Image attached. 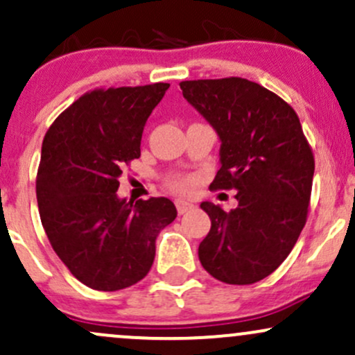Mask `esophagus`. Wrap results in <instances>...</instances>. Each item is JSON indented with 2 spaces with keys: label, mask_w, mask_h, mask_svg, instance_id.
I'll return each mask as SVG.
<instances>
[{
  "label": "esophagus",
  "mask_w": 355,
  "mask_h": 355,
  "mask_svg": "<svg viewBox=\"0 0 355 355\" xmlns=\"http://www.w3.org/2000/svg\"><path fill=\"white\" fill-rule=\"evenodd\" d=\"M175 207H177L178 215H183V214H187V211L193 210L195 205L189 200H177V202H175Z\"/></svg>",
  "instance_id": "esophagus-1"
}]
</instances>
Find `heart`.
<instances>
[{"mask_svg": "<svg viewBox=\"0 0 355 355\" xmlns=\"http://www.w3.org/2000/svg\"><path fill=\"white\" fill-rule=\"evenodd\" d=\"M168 187L175 191H187L193 187V178L189 175H173L168 178Z\"/></svg>", "mask_w": 355, "mask_h": 355, "instance_id": "heart-1", "label": "heart"}]
</instances>
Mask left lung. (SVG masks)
<instances>
[{"mask_svg":"<svg viewBox=\"0 0 355 355\" xmlns=\"http://www.w3.org/2000/svg\"><path fill=\"white\" fill-rule=\"evenodd\" d=\"M180 88L222 141L210 189L237 190L239 202L230 211L202 203L211 227L198 259L220 282L255 284L287 259L307 222L312 148L295 110L262 85L230 76Z\"/></svg>","mask_w":355,"mask_h":355,"instance_id":"obj_1","label":"left lung"}]
</instances>
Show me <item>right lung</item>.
Returning a JSON list of instances; mask_svg holds the SVG:
<instances>
[{
	"label": "right lung",
	"instance_id": "right-lung-1",
	"mask_svg": "<svg viewBox=\"0 0 355 355\" xmlns=\"http://www.w3.org/2000/svg\"><path fill=\"white\" fill-rule=\"evenodd\" d=\"M168 87L95 88L44 135L36 173L43 229L68 270L95 291L140 282L152 268L158 232L177 217L165 197H116L121 168L140 157L146 120Z\"/></svg>",
	"mask_w": 355,
	"mask_h": 355
}]
</instances>
